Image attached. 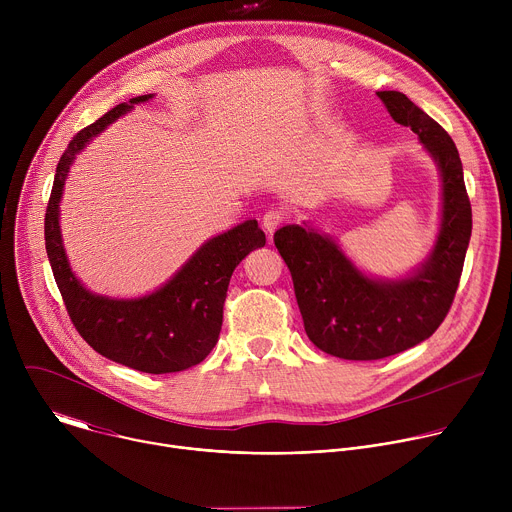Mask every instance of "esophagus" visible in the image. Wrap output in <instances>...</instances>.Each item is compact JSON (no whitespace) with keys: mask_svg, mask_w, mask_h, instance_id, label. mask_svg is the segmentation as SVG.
Listing matches in <instances>:
<instances>
[{"mask_svg":"<svg viewBox=\"0 0 512 512\" xmlns=\"http://www.w3.org/2000/svg\"><path fill=\"white\" fill-rule=\"evenodd\" d=\"M283 221H285V214H283L281 210H277V208H271V210H267V212L263 214L261 225H263V229L271 235Z\"/></svg>","mask_w":512,"mask_h":512,"instance_id":"1","label":"esophagus"}]
</instances>
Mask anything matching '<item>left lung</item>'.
<instances>
[{"label": "left lung", "mask_w": 512, "mask_h": 512, "mask_svg": "<svg viewBox=\"0 0 512 512\" xmlns=\"http://www.w3.org/2000/svg\"><path fill=\"white\" fill-rule=\"evenodd\" d=\"M391 117L421 139L442 174V225L431 255L403 279L367 277L314 229L287 225L275 235L308 338L326 354L379 360L429 338L450 312L472 235V206L456 143L399 91H379Z\"/></svg>", "instance_id": "left-lung-1"}]
</instances>
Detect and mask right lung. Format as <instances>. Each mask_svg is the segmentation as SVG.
Instances as JSON below:
<instances>
[{
	"mask_svg": "<svg viewBox=\"0 0 512 512\" xmlns=\"http://www.w3.org/2000/svg\"><path fill=\"white\" fill-rule=\"evenodd\" d=\"M141 95L119 103L101 119L79 131L64 150L46 208L44 241L48 261L64 300L70 322L87 344L105 358L129 369L164 375L178 373L202 362L214 348L223 326V306L235 267L255 249L265 245L257 221L206 241L186 265L154 294L135 300L95 296L70 271L58 225V204L70 164L109 123L150 101Z\"/></svg>",
	"mask_w": 512,
	"mask_h": 512,
	"instance_id": "right-lung-1",
	"label": "right lung"
}]
</instances>
